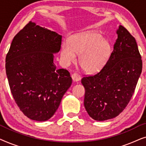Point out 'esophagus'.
<instances>
[{"mask_svg": "<svg viewBox=\"0 0 146 146\" xmlns=\"http://www.w3.org/2000/svg\"><path fill=\"white\" fill-rule=\"evenodd\" d=\"M72 78L73 81L74 82H77V81H79L81 79V76L78 73H74L72 74Z\"/></svg>", "mask_w": 146, "mask_h": 146, "instance_id": "esophagus-1", "label": "esophagus"}]
</instances>
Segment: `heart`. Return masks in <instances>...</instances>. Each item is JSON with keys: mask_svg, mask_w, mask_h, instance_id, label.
Wrapping results in <instances>:
<instances>
[{"mask_svg": "<svg viewBox=\"0 0 146 146\" xmlns=\"http://www.w3.org/2000/svg\"><path fill=\"white\" fill-rule=\"evenodd\" d=\"M111 46L100 33L88 31L73 36L69 42L62 45L61 58L66 64L75 61L76 54L80 55L79 63L87 72H96L108 59Z\"/></svg>", "mask_w": 146, "mask_h": 146, "instance_id": "b5f03b06", "label": "heart"}]
</instances>
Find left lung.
<instances>
[{
	"mask_svg": "<svg viewBox=\"0 0 146 146\" xmlns=\"http://www.w3.org/2000/svg\"><path fill=\"white\" fill-rule=\"evenodd\" d=\"M108 60L94 75L82 78L84 107L97 121L113 118L123 111L134 93L142 70L135 38L120 25Z\"/></svg>",
	"mask_w": 146,
	"mask_h": 146,
	"instance_id": "1",
	"label": "left lung"
}]
</instances>
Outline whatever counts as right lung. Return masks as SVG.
Returning <instances> with one entry per match:
<instances>
[{
  "label": "right lung",
  "instance_id": "right-lung-1",
  "mask_svg": "<svg viewBox=\"0 0 146 146\" xmlns=\"http://www.w3.org/2000/svg\"><path fill=\"white\" fill-rule=\"evenodd\" d=\"M62 36L30 21L12 41L6 56V73L11 93L29 118L46 121L58 108L72 80L66 69H56L54 53Z\"/></svg>",
  "mask_w": 146,
  "mask_h": 146
}]
</instances>
